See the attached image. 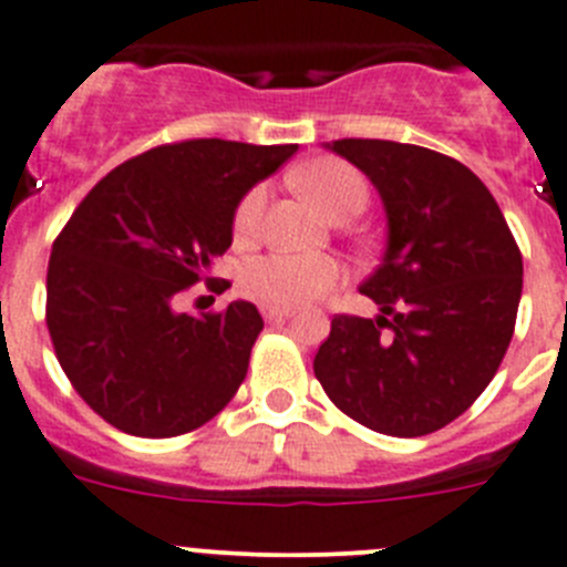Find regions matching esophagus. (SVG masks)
<instances>
[{
  "label": "esophagus",
  "instance_id": "obj_1",
  "mask_svg": "<svg viewBox=\"0 0 567 567\" xmlns=\"http://www.w3.org/2000/svg\"><path fill=\"white\" fill-rule=\"evenodd\" d=\"M290 313H293L290 308H271V305H265V308H262L265 321H282V319H288Z\"/></svg>",
  "mask_w": 567,
  "mask_h": 567
}]
</instances>
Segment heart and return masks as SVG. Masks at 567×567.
Returning a JSON list of instances; mask_svg holds the SVG:
<instances>
[{
    "label": "heart",
    "instance_id": "b5f03b06",
    "mask_svg": "<svg viewBox=\"0 0 567 567\" xmlns=\"http://www.w3.org/2000/svg\"><path fill=\"white\" fill-rule=\"evenodd\" d=\"M296 183L321 212L339 220L367 206V181L355 166L339 157H319L296 172ZM265 186H254L234 212V237L246 243L257 234L265 208ZM341 282V268L324 254L274 251L243 265L239 285L251 299L271 308H299L330 293Z\"/></svg>",
    "mask_w": 567,
    "mask_h": 567
}]
</instances>
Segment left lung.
<instances>
[{
  "label": "left lung",
  "instance_id": "obj_1",
  "mask_svg": "<svg viewBox=\"0 0 567 567\" xmlns=\"http://www.w3.org/2000/svg\"><path fill=\"white\" fill-rule=\"evenodd\" d=\"M386 208V251L361 293L375 319L339 313L313 359L328 398L361 426L421 437L477 401L514 336L523 254L483 181L415 144L341 137Z\"/></svg>",
  "mask_w": 567,
  "mask_h": 567
}]
</instances>
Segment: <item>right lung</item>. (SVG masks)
Wrapping results in <instances>:
<instances>
[{"mask_svg":"<svg viewBox=\"0 0 567 567\" xmlns=\"http://www.w3.org/2000/svg\"><path fill=\"white\" fill-rule=\"evenodd\" d=\"M296 144L220 137L121 163L79 203L48 265V330L73 390L126 435L175 437L212 421L248 372L262 316L251 302L181 313L177 296L231 246L237 203Z\"/></svg>","mask_w":567,"mask_h":567,"instance_id":"1","label":"right lung"}]
</instances>
